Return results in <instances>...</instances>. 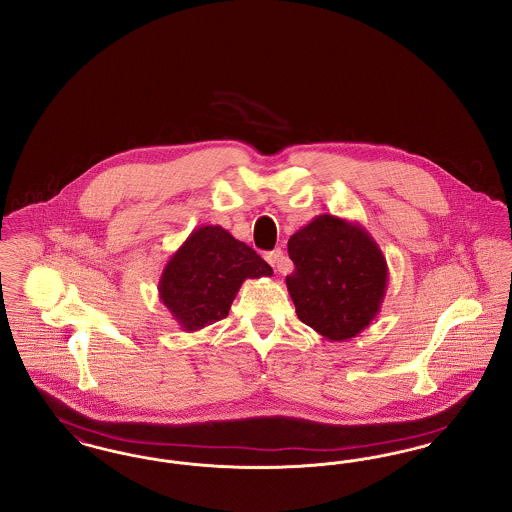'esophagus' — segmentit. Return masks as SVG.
Listing matches in <instances>:
<instances>
[{
    "mask_svg": "<svg viewBox=\"0 0 512 512\" xmlns=\"http://www.w3.org/2000/svg\"><path fill=\"white\" fill-rule=\"evenodd\" d=\"M267 261L278 272H286L288 270V259H286V253L282 249H274V251L267 253Z\"/></svg>",
    "mask_w": 512,
    "mask_h": 512,
    "instance_id": "34e87169",
    "label": "esophagus"
}]
</instances>
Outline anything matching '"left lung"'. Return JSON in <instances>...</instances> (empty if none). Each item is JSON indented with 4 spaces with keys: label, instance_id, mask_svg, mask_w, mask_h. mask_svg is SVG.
<instances>
[{
    "label": "left lung",
    "instance_id": "1",
    "mask_svg": "<svg viewBox=\"0 0 512 512\" xmlns=\"http://www.w3.org/2000/svg\"><path fill=\"white\" fill-rule=\"evenodd\" d=\"M288 253L295 270L286 286L297 318L324 340H351L378 317L388 263L359 222L318 215L293 234Z\"/></svg>",
    "mask_w": 512,
    "mask_h": 512
}]
</instances>
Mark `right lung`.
I'll use <instances>...</instances> for the list:
<instances>
[{
  "instance_id": "right-lung-1",
  "label": "right lung",
  "mask_w": 512,
  "mask_h": 512,
  "mask_svg": "<svg viewBox=\"0 0 512 512\" xmlns=\"http://www.w3.org/2000/svg\"><path fill=\"white\" fill-rule=\"evenodd\" d=\"M272 276L249 245L222 226H199L172 253L159 278V297L184 332H197L228 317L247 278Z\"/></svg>"
}]
</instances>
